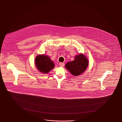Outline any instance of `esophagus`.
<instances>
[{"mask_svg":"<svg viewBox=\"0 0 122 122\" xmlns=\"http://www.w3.org/2000/svg\"><path fill=\"white\" fill-rule=\"evenodd\" d=\"M59 65L61 67H63L64 65V63H59Z\"/></svg>","mask_w":122,"mask_h":122,"instance_id":"1","label":"esophagus"}]
</instances>
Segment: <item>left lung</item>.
<instances>
[{
  "mask_svg": "<svg viewBox=\"0 0 122 122\" xmlns=\"http://www.w3.org/2000/svg\"><path fill=\"white\" fill-rule=\"evenodd\" d=\"M88 59L83 54L75 56L74 60L67 62L65 67L72 75L77 76L83 73L88 65Z\"/></svg>",
  "mask_w": 122,
  "mask_h": 122,
  "instance_id": "1",
  "label": "left lung"
}]
</instances>
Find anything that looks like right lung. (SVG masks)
<instances>
[{
    "label": "right lung",
    "mask_w": 122,
    "mask_h": 122,
    "mask_svg": "<svg viewBox=\"0 0 122 122\" xmlns=\"http://www.w3.org/2000/svg\"><path fill=\"white\" fill-rule=\"evenodd\" d=\"M35 66L39 71L47 73L55 67V64L51 58L45 55H38L35 59Z\"/></svg>",
    "instance_id": "1"
}]
</instances>
